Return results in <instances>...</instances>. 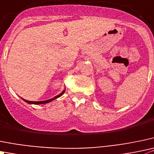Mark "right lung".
Segmentation results:
<instances>
[{
  "label": "right lung",
  "instance_id": "1",
  "mask_svg": "<svg viewBox=\"0 0 154 154\" xmlns=\"http://www.w3.org/2000/svg\"><path fill=\"white\" fill-rule=\"evenodd\" d=\"M65 90L63 91V92H62V93H60V94H59V95H56V96H55L54 98H50V99H49V100H46V101H28V100H25V99H24V98H22V99L23 100V101H25V102L28 103V104H47V103L50 102V101H53V100H55V99H56V98H59V97L62 96V95H63L64 93H65Z\"/></svg>",
  "mask_w": 154,
  "mask_h": 154
}]
</instances>
